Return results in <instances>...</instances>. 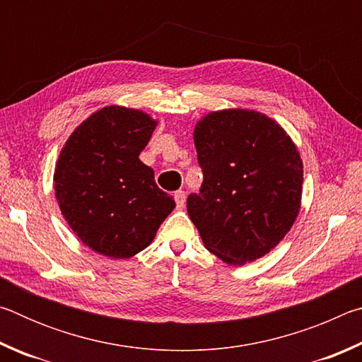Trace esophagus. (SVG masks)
Wrapping results in <instances>:
<instances>
[{"label": "esophagus", "mask_w": 362, "mask_h": 362, "mask_svg": "<svg viewBox=\"0 0 362 362\" xmlns=\"http://www.w3.org/2000/svg\"><path fill=\"white\" fill-rule=\"evenodd\" d=\"M174 198H175L177 207H179V209H183V207H185V201H187V193L183 192V189H179V192H175Z\"/></svg>", "instance_id": "1"}]
</instances>
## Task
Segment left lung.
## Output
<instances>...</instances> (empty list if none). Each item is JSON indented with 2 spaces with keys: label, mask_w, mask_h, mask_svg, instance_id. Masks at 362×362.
Segmentation results:
<instances>
[{
  "label": "left lung",
  "mask_w": 362,
  "mask_h": 362,
  "mask_svg": "<svg viewBox=\"0 0 362 362\" xmlns=\"http://www.w3.org/2000/svg\"><path fill=\"white\" fill-rule=\"evenodd\" d=\"M204 180L187 212L204 247L228 265L267 255L302 206L303 163L284 127L249 108H223L196 122Z\"/></svg>",
  "instance_id": "8db88e82"
}]
</instances>
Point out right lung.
<instances>
[{"label": "right lung", "instance_id": "obj_1", "mask_svg": "<svg viewBox=\"0 0 362 362\" xmlns=\"http://www.w3.org/2000/svg\"><path fill=\"white\" fill-rule=\"evenodd\" d=\"M158 121L137 108L97 110L66 139L54 169L59 209L84 246L110 259L148 247L175 201L140 161Z\"/></svg>", "mask_w": 362, "mask_h": 362}]
</instances>
